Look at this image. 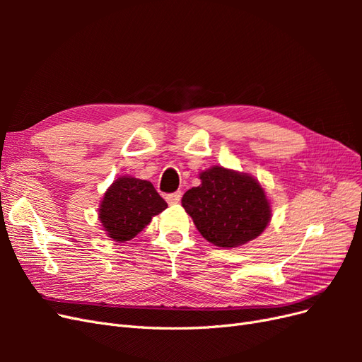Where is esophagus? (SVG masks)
<instances>
[{
  "mask_svg": "<svg viewBox=\"0 0 362 362\" xmlns=\"http://www.w3.org/2000/svg\"><path fill=\"white\" fill-rule=\"evenodd\" d=\"M181 192H173V193H169V194H166V201H168V204L169 205H175V204H178L180 201H181Z\"/></svg>",
  "mask_w": 362,
  "mask_h": 362,
  "instance_id": "obj_1",
  "label": "esophagus"
}]
</instances>
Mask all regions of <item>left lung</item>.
<instances>
[{
	"mask_svg": "<svg viewBox=\"0 0 362 362\" xmlns=\"http://www.w3.org/2000/svg\"><path fill=\"white\" fill-rule=\"evenodd\" d=\"M201 185L184 193L181 204L208 242L242 246L257 238L270 221V205L258 181L216 166L201 173Z\"/></svg>",
	"mask_w": 362,
	"mask_h": 362,
	"instance_id": "obj_1",
	"label": "left lung"
}]
</instances>
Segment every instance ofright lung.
I'll return each instance as SVG.
<instances>
[{
	"label": "right lung",
	"mask_w": 362,
	"mask_h": 362,
	"mask_svg": "<svg viewBox=\"0 0 362 362\" xmlns=\"http://www.w3.org/2000/svg\"><path fill=\"white\" fill-rule=\"evenodd\" d=\"M168 204L149 181L122 177L104 194L100 221L115 242L134 238Z\"/></svg>",
	"instance_id": "obj_1"
}]
</instances>
